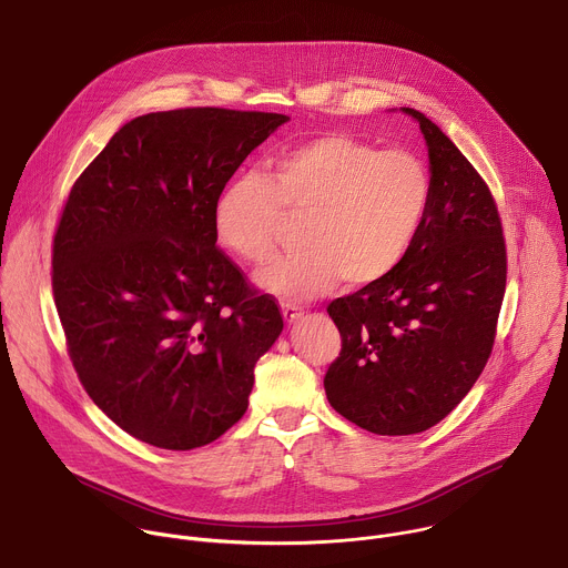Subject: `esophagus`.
Wrapping results in <instances>:
<instances>
[{"instance_id":"esophagus-1","label":"esophagus","mask_w":568,"mask_h":568,"mask_svg":"<svg viewBox=\"0 0 568 568\" xmlns=\"http://www.w3.org/2000/svg\"><path fill=\"white\" fill-rule=\"evenodd\" d=\"M301 314H303V310H301L298 305H294V303H283V316H285L287 323L296 321Z\"/></svg>"}]
</instances>
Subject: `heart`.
I'll return each instance as SVG.
<instances>
[{
    "instance_id": "b5f03b06",
    "label": "heart",
    "mask_w": 568,
    "mask_h": 568,
    "mask_svg": "<svg viewBox=\"0 0 568 568\" xmlns=\"http://www.w3.org/2000/svg\"><path fill=\"white\" fill-rule=\"evenodd\" d=\"M432 204V178L407 150H377L351 134H323L283 150L267 175L242 173L215 200L213 224L237 258L263 265L285 215H303V250L258 274L281 298H307L339 278L364 287L409 254Z\"/></svg>"
}]
</instances>
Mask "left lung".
I'll return each instance as SVG.
<instances>
[{
  "mask_svg": "<svg viewBox=\"0 0 568 568\" xmlns=\"http://www.w3.org/2000/svg\"><path fill=\"white\" fill-rule=\"evenodd\" d=\"M432 204L409 254L382 281L335 298L342 335L323 386L333 409L379 436L438 425L490 359L506 294V237L490 186L425 114Z\"/></svg>",
  "mask_w": 568,
  "mask_h": 568,
  "instance_id": "8db88e82",
  "label": "left lung"
}]
</instances>
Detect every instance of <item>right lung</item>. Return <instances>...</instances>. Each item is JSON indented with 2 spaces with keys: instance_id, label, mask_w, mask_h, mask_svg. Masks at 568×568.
<instances>
[{
  "instance_id": "right-lung-1",
  "label": "right lung",
  "mask_w": 568,
  "mask_h": 568,
  "mask_svg": "<svg viewBox=\"0 0 568 568\" xmlns=\"http://www.w3.org/2000/svg\"><path fill=\"white\" fill-rule=\"evenodd\" d=\"M285 121L226 108L136 116L62 206L51 285L69 359L97 407L148 445L195 449L231 429L283 331L274 296L215 245L213 206Z\"/></svg>"
}]
</instances>
